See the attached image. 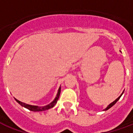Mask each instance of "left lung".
I'll return each instance as SVG.
<instances>
[{"mask_svg": "<svg viewBox=\"0 0 133 133\" xmlns=\"http://www.w3.org/2000/svg\"><path fill=\"white\" fill-rule=\"evenodd\" d=\"M123 92H124V91H123V93H122V94H121V95H120V96H119V97H118V98H117V99H116V100H114V101H113V102H112V103H110V105H108V107H107V108H106L105 109H104V110H104V111H105V110H108V109H110V108H112V106L114 105L115 104V103H117V101H118V100H119V99H120V97H121V96H122V95H123Z\"/></svg>", "mask_w": 133, "mask_h": 133, "instance_id": "8db88e82", "label": "left lung"}]
</instances>
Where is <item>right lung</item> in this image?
<instances>
[{"label":"right lung","instance_id":"add662e5","mask_svg":"<svg viewBox=\"0 0 133 133\" xmlns=\"http://www.w3.org/2000/svg\"><path fill=\"white\" fill-rule=\"evenodd\" d=\"M61 88L60 86L59 89L58 90V92H57V95H56V97L55 98V99L52 100V102L50 103H49L48 105L45 106H37V105H29V104H26V103H23V102H21L19 101L18 100H17L15 98V100H16L17 103H18L20 105L23 107H24L25 108L28 109L30 111L33 112H40V111H44V110H48V109H50L53 108L54 106L55 105V104L57 103V101H58V98H59V96H60V94H61Z\"/></svg>","mask_w":133,"mask_h":133}]
</instances>
